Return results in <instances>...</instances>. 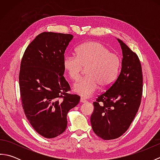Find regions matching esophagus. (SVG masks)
I'll use <instances>...</instances> for the list:
<instances>
[{
  "mask_svg": "<svg viewBox=\"0 0 160 160\" xmlns=\"http://www.w3.org/2000/svg\"><path fill=\"white\" fill-rule=\"evenodd\" d=\"M87 102V100L84 99V98H80V102L85 103V102Z\"/></svg>",
  "mask_w": 160,
  "mask_h": 160,
  "instance_id": "esophagus-1",
  "label": "esophagus"
}]
</instances>
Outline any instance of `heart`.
<instances>
[{"mask_svg":"<svg viewBox=\"0 0 160 160\" xmlns=\"http://www.w3.org/2000/svg\"><path fill=\"white\" fill-rule=\"evenodd\" d=\"M76 55L67 54L63 60L64 69L73 81L79 80L83 68L87 77L74 84L73 90L88 98L102 87H110L116 80L122 64L117 53L98 42H86L76 48Z\"/></svg>","mask_w":160,"mask_h":160,"instance_id":"heart-1","label":"heart"}]
</instances>
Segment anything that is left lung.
Listing matches in <instances>:
<instances>
[{"instance_id":"1","label":"left lung","mask_w":160,"mask_h":160,"mask_svg":"<svg viewBox=\"0 0 160 160\" xmlns=\"http://www.w3.org/2000/svg\"><path fill=\"white\" fill-rule=\"evenodd\" d=\"M122 69L116 80L93 102L91 116L93 132L104 140L120 138L127 131L140 106L143 76L140 60L121 40Z\"/></svg>"}]
</instances>
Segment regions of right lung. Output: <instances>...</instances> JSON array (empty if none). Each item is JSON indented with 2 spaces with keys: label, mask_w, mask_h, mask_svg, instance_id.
Masks as SVG:
<instances>
[{
  "label": "right lung",
  "mask_w": 160,
  "mask_h": 160,
  "mask_svg": "<svg viewBox=\"0 0 160 160\" xmlns=\"http://www.w3.org/2000/svg\"><path fill=\"white\" fill-rule=\"evenodd\" d=\"M73 36L43 32L29 44L20 63L19 87L24 113L33 129L46 138L65 131L67 115L80 97L71 94L63 76L64 54Z\"/></svg>",
  "instance_id": "right-lung-1"
}]
</instances>
